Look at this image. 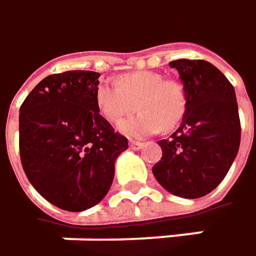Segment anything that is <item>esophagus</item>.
<instances>
[{
	"instance_id": "1",
	"label": "esophagus",
	"mask_w": 256,
	"mask_h": 256,
	"mask_svg": "<svg viewBox=\"0 0 256 256\" xmlns=\"http://www.w3.org/2000/svg\"><path fill=\"white\" fill-rule=\"evenodd\" d=\"M128 145H130V148H132V150H134V151H138V150H140V148L144 146V144H142V142H136V140H130V144H128Z\"/></svg>"
}]
</instances>
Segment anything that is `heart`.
<instances>
[{
	"instance_id": "heart-1",
	"label": "heart",
	"mask_w": 256,
	"mask_h": 256,
	"mask_svg": "<svg viewBox=\"0 0 256 256\" xmlns=\"http://www.w3.org/2000/svg\"><path fill=\"white\" fill-rule=\"evenodd\" d=\"M138 106L142 112L118 124V132L142 139L162 128H174L186 112V92L176 80L160 73L138 70L123 74L118 82L102 80L96 88V105L110 123H117Z\"/></svg>"
}]
</instances>
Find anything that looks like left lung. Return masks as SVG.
<instances>
[{
  "mask_svg": "<svg viewBox=\"0 0 256 256\" xmlns=\"http://www.w3.org/2000/svg\"><path fill=\"white\" fill-rule=\"evenodd\" d=\"M186 92L180 128L158 145L162 158L152 167L158 183L176 196L195 199L214 190L230 170L240 145L234 88L204 60H174Z\"/></svg>",
  "mask_w": 256,
  "mask_h": 256,
  "instance_id": "1",
  "label": "left lung"
}]
</instances>
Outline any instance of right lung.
<instances>
[{"mask_svg":"<svg viewBox=\"0 0 256 256\" xmlns=\"http://www.w3.org/2000/svg\"><path fill=\"white\" fill-rule=\"evenodd\" d=\"M100 73L72 70L39 82L20 106L18 145L30 184L52 205L79 212L108 194L128 148L100 114Z\"/></svg>","mask_w":256,"mask_h":256,"instance_id":"add662e5","label":"right lung"}]
</instances>
